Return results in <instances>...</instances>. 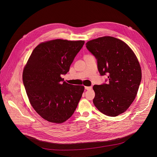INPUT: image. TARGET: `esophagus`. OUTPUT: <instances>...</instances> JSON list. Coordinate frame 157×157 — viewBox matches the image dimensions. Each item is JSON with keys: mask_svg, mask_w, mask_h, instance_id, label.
<instances>
[{"mask_svg": "<svg viewBox=\"0 0 157 157\" xmlns=\"http://www.w3.org/2000/svg\"><path fill=\"white\" fill-rule=\"evenodd\" d=\"M85 88L86 90H91L92 88V87L91 86H85Z\"/></svg>", "mask_w": 157, "mask_h": 157, "instance_id": "1", "label": "esophagus"}]
</instances>
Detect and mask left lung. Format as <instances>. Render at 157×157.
<instances>
[{
	"instance_id": "left-lung-1",
	"label": "left lung",
	"mask_w": 157,
	"mask_h": 157,
	"mask_svg": "<svg viewBox=\"0 0 157 157\" xmlns=\"http://www.w3.org/2000/svg\"><path fill=\"white\" fill-rule=\"evenodd\" d=\"M86 47L97 59L101 75L108 74V84L94 85L93 102L104 114L115 117L129 108L136 98L142 79L137 56L124 41L103 36L88 41Z\"/></svg>"
}]
</instances>
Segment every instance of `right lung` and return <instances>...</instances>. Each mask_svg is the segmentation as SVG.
Wrapping results in <instances>:
<instances>
[{"instance_id": "obj_1", "label": "right lung", "mask_w": 157, "mask_h": 157, "mask_svg": "<svg viewBox=\"0 0 157 157\" xmlns=\"http://www.w3.org/2000/svg\"><path fill=\"white\" fill-rule=\"evenodd\" d=\"M84 41L56 39L39 44L23 71L29 101L44 119L52 123L66 121L74 114L85 87L64 81Z\"/></svg>"}]
</instances>
